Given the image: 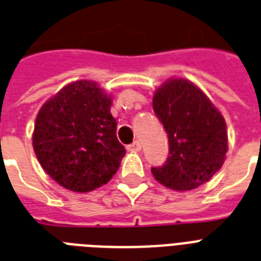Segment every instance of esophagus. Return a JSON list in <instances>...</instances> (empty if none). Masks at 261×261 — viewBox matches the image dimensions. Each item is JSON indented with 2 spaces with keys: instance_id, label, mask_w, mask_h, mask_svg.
I'll return each mask as SVG.
<instances>
[{
  "instance_id": "1",
  "label": "esophagus",
  "mask_w": 261,
  "mask_h": 261,
  "mask_svg": "<svg viewBox=\"0 0 261 261\" xmlns=\"http://www.w3.org/2000/svg\"><path fill=\"white\" fill-rule=\"evenodd\" d=\"M126 149L128 150V151H139V150L142 149V146H141V143H139V142L134 141L133 143H131V145L127 146Z\"/></svg>"
}]
</instances>
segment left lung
I'll list each match as a JSON object with an SVG mask.
<instances>
[{
	"label": "left lung",
	"mask_w": 261,
	"mask_h": 261,
	"mask_svg": "<svg viewBox=\"0 0 261 261\" xmlns=\"http://www.w3.org/2000/svg\"><path fill=\"white\" fill-rule=\"evenodd\" d=\"M152 109L169 138L164 166L151 167L156 181L173 190H192L221 169L228 133L221 112L196 84L170 79L155 91Z\"/></svg>",
	"instance_id": "1"
}]
</instances>
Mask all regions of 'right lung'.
I'll list each match as a JSON object with an SVG mask.
<instances>
[{"mask_svg": "<svg viewBox=\"0 0 261 261\" xmlns=\"http://www.w3.org/2000/svg\"><path fill=\"white\" fill-rule=\"evenodd\" d=\"M112 97L97 83L77 80L42 105L36 118L33 150L50 178L86 193L112 178L126 154L116 138Z\"/></svg>", "mask_w": 261, "mask_h": 261, "instance_id": "obj_1", "label": "right lung"}]
</instances>
